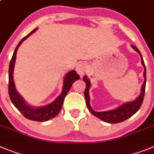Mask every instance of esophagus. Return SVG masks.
<instances>
[{"label":"esophagus","instance_id":"34e87169","mask_svg":"<svg viewBox=\"0 0 154 154\" xmlns=\"http://www.w3.org/2000/svg\"><path fill=\"white\" fill-rule=\"evenodd\" d=\"M87 67H87V64L86 63H80L76 67V70H77L79 75L82 77L87 71Z\"/></svg>","mask_w":154,"mask_h":154}]
</instances>
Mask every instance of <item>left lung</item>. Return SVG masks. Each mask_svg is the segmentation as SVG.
I'll return each mask as SVG.
<instances>
[{"mask_svg": "<svg viewBox=\"0 0 154 154\" xmlns=\"http://www.w3.org/2000/svg\"><path fill=\"white\" fill-rule=\"evenodd\" d=\"M132 48L135 50L140 56V59H141V64L143 67H144V71H143V78H144V81H143V84L141 86V90H140V93L138 97L132 102H128V103H123L122 105H121L120 106L117 107L114 109L109 110V111L106 112H95L94 110L92 109L91 106H90V93H89V90H90V87H91V83H90V80L88 77L86 75L84 76L83 80L86 83V89L84 90V97H85L86 100V104H87V108H88L89 111L97 117L98 119H101L103 122L107 123H110V124H116V123L122 122H124L126 119H129L133 115L135 114L137 111L139 110L140 107L141 106L143 100V97H144L145 93V87H146V67H145L144 62H143V57H142L141 54H140V51L136 48L135 46L131 45Z\"/></svg>", "mask_w": 154, "mask_h": 154, "instance_id": "8db88e82", "label": "left lung"}]
</instances>
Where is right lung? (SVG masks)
Here are the masks:
<instances>
[{
  "mask_svg": "<svg viewBox=\"0 0 154 154\" xmlns=\"http://www.w3.org/2000/svg\"><path fill=\"white\" fill-rule=\"evenodd\" d=\"M37 29H38V28L34 29L29 34H28L26 36L22 38V40L19 42V44L17 45V46L16 47L15 50H14V54L12 56L9 66V87H8V90H9L10 98H11V102L17 109L22 113L24 117L30 119V120L36 121V122H46V121L50 120V119H53L58 115L63 106V103H64V100L65 98L66 95L69 92L72 84L76 80L80 79V76L74 70L67 72L64 75L63 87L61 94L54 101L51 102L49 104L46 105V106L35 107V106L28 104L26 102L23 97L18 93V91L16 89L15 84H14V69L16 62L17 51L19 47L24 40L26 39L30 35L34 33Z\"/></svg>",
  "mask_w": 154,
  "mask_h": 154,
  "instance_id": "1",
  "label": "right lung"
}]
</instances>
